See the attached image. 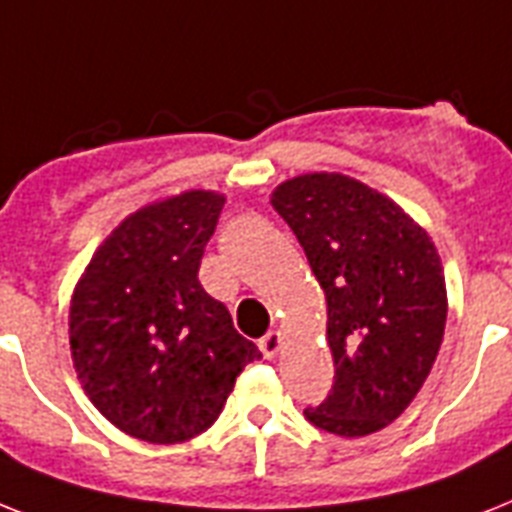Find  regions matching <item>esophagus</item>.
<instances>
[{
  "label": "esophagus",
  "mask_w": 512,
  "mask_h": 512,
  "mask_svg": "<svg viewBox=\"0 0 512 512\" xmlns=\"http://www.w3.org/2000/svg\"><path fill=\"white\" fill-rule=\"evenodd\" d=\"M281 347H284V336L278 334V331H268V334L260 339V352H263V357H268V360H273V357L281 352Z\"/></svg>",
  "instance_id": "esophagus-1"
}]
</instances>
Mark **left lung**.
Segmentation results:
<instances>
[{"label": "left lung", "instance_id": "8db88e82", "mask_svg": "<svg viewBox=\"0 0 512 512\" xmlns=\"http://www.w3.org/2000/svg\"><path fill=\"white\" fill-rule=\"evenodd\" d=\"M270 205L305 249L323 294L334 386L307 421L357 439L397 421L429 378L447 323L431 236L394 199L344 173L278 184Z\"/></svg>", "mask_w": 512, "mask_h": 512}]
</instances>
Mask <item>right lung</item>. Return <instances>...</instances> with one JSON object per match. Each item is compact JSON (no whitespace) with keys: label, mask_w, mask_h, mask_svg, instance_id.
Wrapping results in <instances>:
<instances>
[{"label":"right lung","mask_w":512,"mask_h":512,"mask_svg":"<svg viewBox=\"0 0 512 512\" xmlns=\"http://www.w3.org/2000/svg\"><path fill=\"white\" fill-rule=\"evenodd\" d=\"M226 197L189 189L120 220L70 297L83 392L123 434L178 444L207 431L260 350L199 284Z\"/></svg>","instance_id":"add662e5"}]
</instances>
